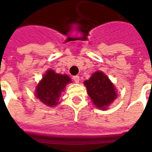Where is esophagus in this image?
Wrapping results in <instances>:
<instances>
[{
	"label": "esophagus",
	"instance_id": "1",
	"mask_svg": "<svg viewBox=\"0 0 152 152\" xmlns=\"http://www.w3.org/2000/svg\"><path fill=\"white\" fill-rule=\"evenodd\" d=\"M73 80L76 83H79L80 81V76H73Z\"/></svg>",
	"mask_w": 152,
	"mask_h": 152
}]
</instances>
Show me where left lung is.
<instances>
[{"mask_svg": "<svg viewBox=\"0 0 152 152\" xmlns=\"http://www.w3.org/2000/svg\"><path fill=\"white\" fill-rule=\"evenodd\" d=\"M84 85L91 101L97 108L105 111L117 98L114 84L101 71L93 73L89 80L84 81Z\"/></svg>", "mask_w": 152, "mask_h": 152, "instance_id": "left-lung-1", "label": "left lung"}]
</instances>
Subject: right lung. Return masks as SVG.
<instances>
[{"mask_svg":"<svg viewBox=\"0 0 152 152\" xmlns=\"http://www.w3.org/2000/svg\"><path fill=\"white\" fill-rule=\"evenodd\" d=\"M71 82L68 75L58 74L52 69L47 70L36 86L35 95L45 105L53 107L58 104L62 92Z\"/></svg>","mask_w":152,"mask_h":152,"instance_id":"add662e5","label":"right lung"}]
</instances>
